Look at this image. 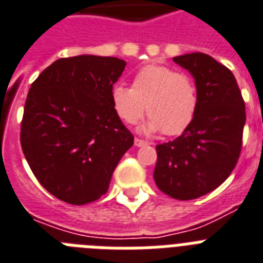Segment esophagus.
<instances>
[{
    "instance_id": "esophagus-1",
    "label": "esophagus",
    "mask_w": 263,
    "mask_h": 263,
    "mask_svg": "<svg viewBox=\"0 0 263 263\" xmlns=\"http://www.w3.org/2000/svg\"><path fill=\"white\" fill-rule=\"evenodd\" d=\"M148 143L146 142V140H142V139L139 138H135V146L136 147H143V146H147Z\"/></svg>"
}]
</instances>
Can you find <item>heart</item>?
<instances>
[{"instance_id":"obj_1","label":"heart","mask_w":263,"mask_h":263,"mask_svg":"<svg viewBox=\"0 0 263 263\" xmlns=\"http://www.w3.org/2000/svg\"><path fill=\"white\" fill-rule=\"evenodd\" d=\"M110 100L117 116L132 125L146 112L150 120L142 127L148 134L163 132L167 136L182 134L193 121L198 108L197 86L191 77L162 65L139 69L132 87L115 85Z\"/></svg>"}]
</instances>
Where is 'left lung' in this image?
Listing matches in <instances>:
<instances>
[{"label": "left lung", "mask_w": 263, "mask_h": 263, "mask_svg": "<svg viewBox=\"0 0 263 263\" xmlns=\"http://www.w3.org/2000/svg\"><path fill=\"white\" fill-rule=\"evenodd\" d=\"M191 72L198 108L182 135L158 144L154 180L176 200H193L220 186L235 167L242 150L246 108L235 77L202 52L173 58Z\"/></svg>", "instance_id": "8db88e82"}]
</instances>
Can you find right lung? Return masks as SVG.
Masks as SVG:
<instances>
[{
    "instance_id": "1",
    "label": "right lung",
    "mask_w": 263,
    "mask_h": 263,
    "mask_svg": "<svg viewBox=\"0 0 263 263\" xmlns=\"http://www.w3.org/2000/svg\"><path fill=\"white\" fill-rule=\"evenodd\" d=\"M125 65L113 57L61 58L31 85L21 148L42 186L62 201L83 205L105 194L134 144L110 100Z\"/></svg>"
}]
</instances>
